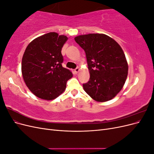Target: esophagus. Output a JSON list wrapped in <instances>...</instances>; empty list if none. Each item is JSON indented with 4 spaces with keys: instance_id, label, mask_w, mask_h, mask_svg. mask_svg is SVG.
<instances>
[{
    "instance_id": "1",
    "label": "esophagus",
    "mask_w": 154,
    "mask_h": 154,
    "mask_svg": "<svg viewBox=\"0 0 154 154\" xmlns=\"http://www.w3.org/2000/svg\"><path fill=\"white\" fill-rule=\"evenodd\" d=\"M79 71H80V68H79V67H77V68L74 69V73H75V74H78Z\"/></svg>"
}]
</instances>
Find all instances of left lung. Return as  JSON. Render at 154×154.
I'll return each mask as SVG.
<instances>
[{
  "label": "left lung",
  "mask_w": 154,
  "mask_h": 154,
  "mask_svg": "<svg viewBox=\"0 0 154 154\" xmlns=\"http://www.w3.org/2000/svg\"><path fill=\"white\" fill-rule=\"evenodd\" d=\"M76 42L85 51L90 79L84 91L98 102L117 95L127 80L128 63L121 46L110 36L92 33L79 35Z\"/></svg>",
  "instance_id": "8db88e82"
}]
</instances>
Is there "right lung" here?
<instances>
[{
  "instance_id": "right-lung-1",
  "label": "right lung",
  "mask_w": 154,
  "mask_h": 154,
  "mask_svg": "<svg viewBox=\"0 0 154 154\" xmlns=\"http://www.w3.org/2000/svg\"><path fill=\"white\" fill-rule=\"evenodd\" d=\"M68 38L50 32L28 44L22 60V74L26 85L40 99L52 100L66 90L67 82L72 77L62 67L61 51Z\"/></svg>"
}]
</instances>
